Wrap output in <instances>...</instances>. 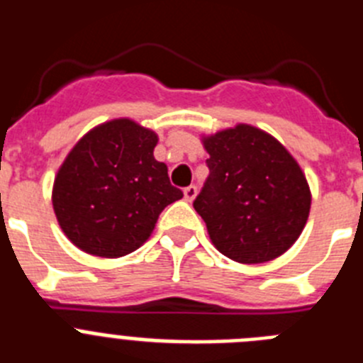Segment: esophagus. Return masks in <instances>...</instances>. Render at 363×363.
<instances>
[{
  "mask_svg": "<svg viewBox=\"0 0 363 363\" xmlns=\"http://www.w3.org/2000/svg\"><path fill=\"white\" fill-rule=\"evenodd\" d=\"M196 194H198V189L194 187V185H191V187L184 189V196H185V200H187V201L194 200V198H196Z\"/></svg>",
  "mask_w": 363,
  "mask_h": 363,
  "instance_id": "obj_1",
  "label": "esophagus"
}]
</instances>
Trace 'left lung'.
<instances>
[{"instance_id":"obj_1","label":"left lung","mask_w":363,"mask_h":363,"mask_svg":"<svg viewBox=\"0 0 363 363\" xmlns=\"http://www.w3.org/2000/svg\"><path fill=\"white\" fill-rule=\"evenodd\" d=\"M209 178L194 200L218 251L238 264H265L289 251L306 227L311 189L277 138L236 123L201 134Z\"/></svg>"}]
</instances>
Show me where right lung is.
Segmentation results:
<instances>
[{
    "label": "right lung",
    "instance_id": "add662e5",
    "mask_svg": "<svg viewBox=\"0 0 363 363\" xmlns=\"http://www.w3.org/2000/svg\"><path fill=\"white\" fill-rule=\"evenodd\" d=\"M158 134L116 118L83 134L60 165L52 207L67 238L99 258L130 255L150 238L167 205L184 198L154 158Z\"/></svg>",
    "mask_w": 363,
    "mask_h": 363
}]
</instances>
